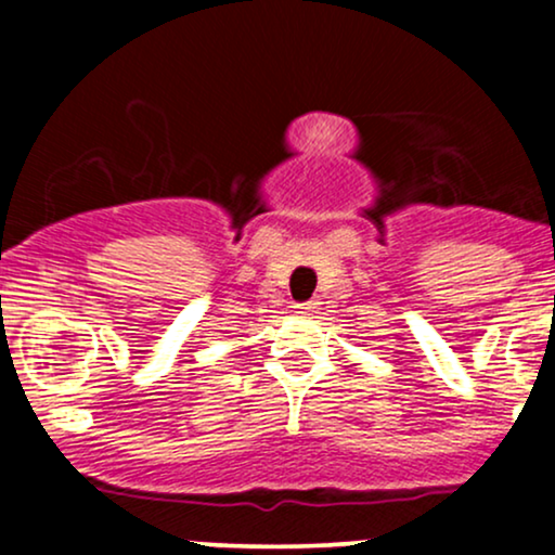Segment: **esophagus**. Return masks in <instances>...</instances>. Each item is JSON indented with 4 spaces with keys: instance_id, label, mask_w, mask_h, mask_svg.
Returning a JSON list of instances; mask_svg holds the SVG:
<instances>
[{
    "instance_id": "34e87169",
    "label": "esophagus",
    "mask_w": 555,
    "mask_h": 555,
    "mask_svg": "<svg viewBox=\"0 0 555 555\" xmlns=\"http://www.w3.org/2000/svg\"><path fill=\"white\" fill-rule=\"evenodd\" d=\"M295 308H297L302 315H313L315 310H318V302H315V299H310V302H299V305H295Z\"/></svg>"
}]
</instances>
